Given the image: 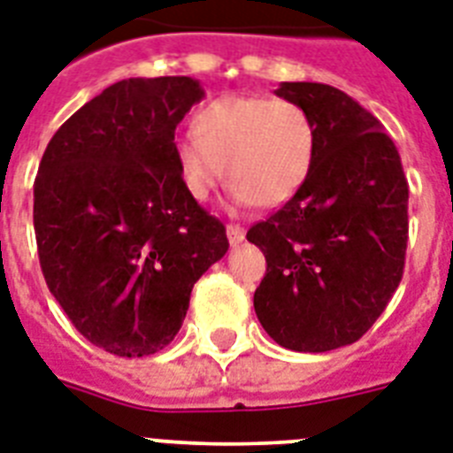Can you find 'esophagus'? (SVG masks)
Instances as JSON below:
<instances>
[{
  "label": "esophagus",
  "instance_id": "1",
  "mask_svg": "<svg viewBox=\"0 0 453 453\" xmlns=\"http://www.w3.org/2000/svg\"><path fill=\"white\" fill-rule=\"evenodd\" d=\"M226 233H227V242H230L233 246H237V244H242V242H244V227L227 226Z\"/></svg>",
  "mask_w": 453,
  "mask_h": 453
}]
</instances>
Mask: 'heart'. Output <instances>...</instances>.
Wrapping results in <instances>:
<instances>
[{
	"instance_id": "heart-1",
	"label": "heart",
	"mask_w": 453,
	"mask_h": 453,
	"mask_svg": "<svg viewBox=\"0 0 453 453\" xmlns=\"http://www.w3.org/2000/svg\"><path fill=\"white\" fill-rule=\"evenodd\" d=\"M193 137L174 143L193 200L211 197L227 176L239 207H279L303 188L316 156V127L303 106L274 97L227 95L193 116Z\"/></svg>"
}]
</instances>
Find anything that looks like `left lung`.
I'll return each instance as SVG.
<instances>
[{
	"mask_svg": "<svg viewBox=\"0 0 453 453\" xmlns=\"http://www.w3.org/2000/svg\"><path fill=\"white\" fill-rule=\"evenodd\" d=\"M316 127L303 188L246 239L267 272L253 307L272 340L321 354L360 340L386 310L405 270L407 186L398 149L372 113L326 83H281Z\"/></svg>",
	"mask_w": 453,
	"mask_h": 453,
	"instance_id": "obj_1",
	"label": "left lung"
}]
</instances>
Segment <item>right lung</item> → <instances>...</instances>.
Wrapping results in <instances>:
<instances>
[{"label":"right lung","mask_w":453,"mask_h":453,"mask_svg":"<svg viewBox=\"0 0 453 453\" xmlns=\"http://www.w3.org/2000/svg\"><path fill=\"white\" fill-rule=\"evenodd\" d=\"M202 97L190 76L119 81L55 132L39 163L43 279L73 328L109 354L167 347L195 281L230 246L176 167V125Z\"/></svg>","instance_id":"obj_1"}]
</instances>
